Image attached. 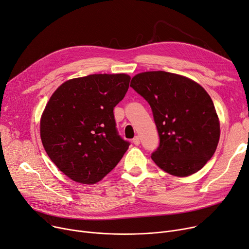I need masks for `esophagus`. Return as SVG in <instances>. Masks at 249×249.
<instances>
[{
	"instance_id": "34e87169",
	"label": "esophagus",
	"mask_w": 249,
	"mask_h": 249,
	"mask_svg": "<svg viewBox=\"0 0 249 249\" xmlns=\"http://www.w3.org/2000/svg\"><path fill=\"white\" fill-rule=\"evenodd\" d=\"M133 143H134L135 145H139L140 144V138H139V136H135L133 138Z\"/></svg>"
}]
</instances>
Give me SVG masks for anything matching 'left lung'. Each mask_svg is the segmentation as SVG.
<instances>
[{"label": "left lung", "mask_w": 249, "mask_h": 249, "mask_svg": "<svg viewBox=\"0 0 249 249\" xmlns=\"http://www.w3.org/2000/svg\"><path fill=\"white\" fill-rule=\"evenodd\" d=\"M152 110L160 146L151 159L165 173L188 177L210 160L220 137L211 97L188 77L166 71L136 74L130 84Z\"/></svg>", "instance_id": "8db88e82"}]
</instances>
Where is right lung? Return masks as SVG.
<instances>
[{"label":"right lung","mask_w":249,"mask_h":249,"mask_svg":"<svg viewBox=\"0 0 249 249\" xmlns=\"http://www.w3.org/2000/svg\"><path fill=\"white\" fill-rule=\"evenodd\" d=\"M130 76L90 74L63 83L48 101L40 136L50 160L74 181L91 185L108 175L130 143L116 128L114 108Z\"/></svg>","instance_id":"right-lung-1"}]
</instances>
